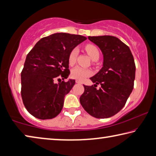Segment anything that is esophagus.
Here are the masks:
<instances>
[{
	"mask_svg": "<svg viewBox=\"0 0 156 156\" xmlns=\"http://www.w3.org/2000/svg\"><path fill=\"white\" fill-rule=\"evenodd\" d=\"M76 83H78V84H82V82L80 80H76Z\"/></svg>",
	"mask_w": 156,
	"mask_h": 156,
	"instance_id": "esophagus-1",
	"label": "esophagus"
}]
</instances>
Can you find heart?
<instances>
[{
	"label": "heart",
	"instance_id": "1",
	"mask_svg": "<svg viewBox=\"0 0 156 156\" xmlns=\"http://www.w3.org/2000/svg\"><path fill=\"white\" fill-rule=\"evenodd\" d=\"M85 50L87 52L89 56H90L94 60H97L100 57V51L98 49L96 46L94 45V44H87L85 46ZM78 49L77 47L73 48L72 51L70 52L69 55V65H73L76 62V58L78 56ZM91 74V71L88 69L83 68L80 66H77L73 69L72 70V77L74 79H76L78 80H83L84 78L88 77Z\"/></svg>",
	"mask_w": 156,
	"mask_h": 156
}]
</instances>
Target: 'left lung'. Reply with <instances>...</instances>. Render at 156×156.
<instances>
[{
    "label": "left lung",
    "instance_id": "left-lung-1",
    "mask_svg": "<svg viewBox=\"0 0 156 156\" xmlns=\"http://www.w3.org/2000/svg\"><path fill=\"white\" fill-rule=\"evenodd\" d=\"M103 54V67L90 79L96 84L83 85L80 104L89 115L107 118L122 109L134 86L136 65L129 47L112 36H89ZM97 84L101 85L99 90Z\"/></svg>",
    "mask_w": 156,
    "mask_h": 156
}]
</instances>
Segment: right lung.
<instances>
[{
	"label": "right lung",
	"instance_id": "right-lung-1",
	"mask_svg": "<svg viewBox=\"0 0 156 156\" xmlns=\"http://www.w3.org/2000/svg\"><path fill=\"white\" fill-rule=\"evenodd\" d=\"M86 37L56 33L44 37L29 52L21 72V96L26 109L41 120L52 119L62 111L64 98L75 84L65 82L70 73L69 55ZM60 76L63 80H55Z\"/></svg>",
	"mask_w": 156,
	"mask_h": 156
}]
</instances>
